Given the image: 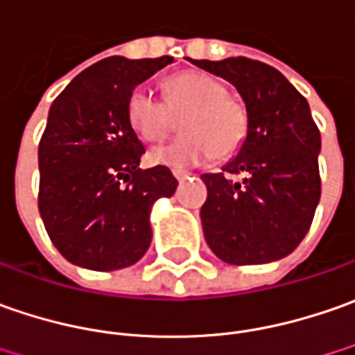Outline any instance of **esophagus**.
<instances>
[{
    "mask_svg": "<svg viewBox=\"0 0 355 355\" xmlns=\"http://www.w3.org/2000/svg\"><path fill=\"white\" fill-rule=\"evenodd\" d=\"M173 175H175V178H177L178 182H182V180H187V178L190 177V173H187V171H178V168L173 171Z\"/></svg>",
    "mask_w": 355,
    "mask_h": 355,
    "instance_id": "34e87169",
    "label": "esophagus"
}]
</instances>
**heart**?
<instances>
[{"instance_id": "b5f03b06", "label": "heart", "mask_w": 355, "mask_h": 355, "mask_svg": "<svg viewBox=\"0 0 355 355\" xmlns=\"http://www.w3.org/2000/svg\"><path fill=\"white\" fill-rule=\"evenodd\" d=\"M128 116L141 139L157 143L177 125L187 133L157 147L149 159L155 165L189 168L210 161L214 155L226 159L239 151L250 129L243 100L227 94L226 84L206 72H180L165 82V100L149 86H137L129 96Z\"/></svg>"}]
</instances>
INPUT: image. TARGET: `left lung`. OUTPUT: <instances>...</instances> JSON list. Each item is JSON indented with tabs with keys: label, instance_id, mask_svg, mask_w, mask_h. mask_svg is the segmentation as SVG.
Returning a JSON list of instances; mask_svg holds the SVG:
<instances>
[{
	"label": "left lung",
	"instance_id": "left-lung-1",
	"mask_svg": "<svg viewBox=\"0 0 355 355\" xmlns=\"http://www.w3.org/2000/svg\"><path fill=\"white\" fill-rule=\"evenodd\" d=\"M192 64L232 82L250 116L248 137L224 173L202 175L204 238L232 265L283 259L306 236L320 200V131L309 102L259 60L232 56ZM226 172H243L244 180L236 183Z\"/></svg>",
	"mask_w": 355,
	"mask_h": 355
}]
</instances>
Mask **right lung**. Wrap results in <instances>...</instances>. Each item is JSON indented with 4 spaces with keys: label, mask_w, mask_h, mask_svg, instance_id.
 <instances>
[{
    "label": "right lung",
    "mask_w": 355,
    "mask_h": 355,
    "mask_svg": "<svg viewBox=\"0 0 355 355\" xmlns=\"http://www.w3.org/2000/svg\"><path fill=\"white\" fill-rule=\"evenodd\" d=\"M173 56H110L56 98L39 143V212L60 255L94 271L137 263L151 245L155 200L178 182L163 165L139 168L145 147L129 123L133 88Z\"/></svg>",
    "instance_id": "1"
}]
</instances>
